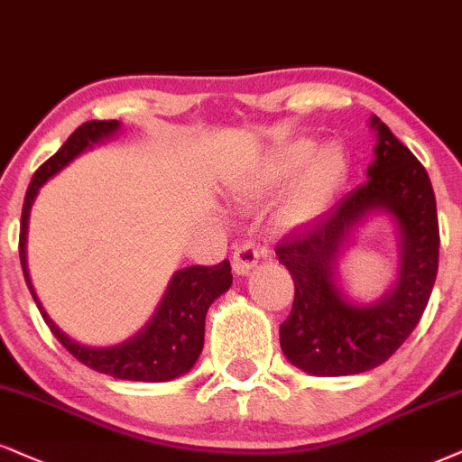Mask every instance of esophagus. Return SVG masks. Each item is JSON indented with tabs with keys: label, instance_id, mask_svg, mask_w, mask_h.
Wrapping results in <instances>:
<instances>
[{
	"label": "esophagus",
	"instance_id": "esophagus-1",
	"mask_svg": "<svg viewBox=\"0 0 462 462\" xmlns=\"http://www.w3.org/2000/svg\"><path fill=\"white\" fill-rule=\"evenodd\" d=\"M259 263V250L254 244H242L240 248L233 253V274L246 276L254 265Z\"/></svg>",
	"mask_w": 462,
	"mask_h": 462
}]
</instances>
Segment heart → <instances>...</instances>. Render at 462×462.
<instances>
[{
  "mask_svg": "<svg viewBox=\"0 0 462 462\" xmlns=\"http://www.w3.org/2000/svg\"><path fill=\"white\" fill-rule=\"evenodd\" d=\"M351 153L340 141L317 145L312 139H291L265 152L240 180L244 201H265L281 192V222L304 226L326 216L351 178Z\"/></svg>",
  "mask_w": 462,
  "mask_h": 462,
  "instance_id": "b5f03b06",
  "label": "heart"
}]
</instances>
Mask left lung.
Returning a JSON list of instances; mask_svg holds the SVG:
<instances>
[{
    "label": "left lung",
    "mask_w": 462,
    "mask_h": 462,
    "mask_svg": "<svg viewBox=\"0 0 462 462\" xmlns=\"http://www.w3.org/2000/svg\"><path fill=\"white\" fill-rule=\"evenodd\" d=\"M368 126L377 145L366 184L276 246L295 284L293 309L281 326L282 353L315 377L360 374L388 360L418 326L439 265L429 173L377 116ZM377 215L395 225L399 272L383 296L360 302L346 293L337 267L356 229Z\"/></svg>",
    "instance_id": "1"
}]
</instances>
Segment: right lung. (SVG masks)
I'll use <instances>...</instances> for the list:
<instances>
[{"instance_id": "add662e5", "label": "right lung", "mask_w": 462, "mask_h": 462, "mask_svg": "<svg viewBox=\"0 0 462 462\" xmlns=\"http://www.w3.org/2000/svg\"><path fill=\"white\" fill-rule=\"evenodd\" d=\"M122 128V122L109 119L100 122L92 119L79 126L68 136L64 145L51 156L47 162L33 173L32 184L27 188L25 203H23L21 214V236H19V254L25 282L30 287L32 298L36 301L40 315H42L51 332L68 351L77 357L79 362L98 370L102 374H109L113 379L126 381H145V383H162V381L178 379L192 370L203 351L205 340V315L216 298L229 291L233 276L231 263L222 261L214 267L190 265L178 270L164 289L156 310L139 332L122 340V343L111 346H92L74 340L61 329L44 306L40 304L33 284L27 270V229H30V212L36 201L40 188L68 167L74 158L81 156L83 152L105 143L111 136H116Z\"/></svg>"}]
</instances>
